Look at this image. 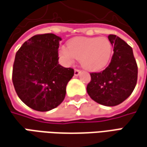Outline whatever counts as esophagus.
<instances>
[{"label": "esophagus", "instance_id": "esophagus-1", "mask_svg": "<svg viewBox=\"0 0 147 147\" xmlns=\"http://www.w3.org/2000/svg\"><path fill=\"white\" fill-rule=\"evenodd\" d=\"M80 72H81V71L80 69H75V71H74V75H75L76 76H77L80 75Z\"/></svg>", "mask_w": 147, "mask_h": 147}]
</instances>
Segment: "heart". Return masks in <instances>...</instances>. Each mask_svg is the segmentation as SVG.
Returning a JSON list of instances; mask_svg holds the SVG:
<instances>
[{"label": "heart", "instance_id": "1", "mask_svg": "<svg viewBox=\"0 0 147 147\" xmlns=\"http://www.w3.org/2000/svg\"><path fill=\"white\" fill-rule=\"evenodd\" d=\"M113 47L106 38L77 37L71 39L67 47H63L59 51L61 57L71 63L75 59H80L82 66L89 71L104 68L110 60Z\"/></svg>", "mask_w": 147, "mask_h": 147}]
</instances>
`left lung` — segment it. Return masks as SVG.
<instances>
[{
	"instance_id": "obj_1",
	"label": "left lung",
	"mask_w": 147,
	"mask_h": 147,
	"mask_svg": "<svg viewBox=\"0 0 147 147\" xmlns=\"http://www.w3.org/2000/svg\"><path fill=\"white\" fill-rule=\"evenodd\" d=\"M108 38L113 47L111 62L104 71L90 73L87 92L96 102L115 106L133 92L138 80V65L130 46L114 34H109Z\"/></svg>"
}]
</instances>
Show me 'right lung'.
<instances>
[{
  "label": "right lung",
  "mask_w": 147,
  "mask_h": 147,
  "mask_svg": "<svg viewBox=\"0 0 147 147\" xmlns=\"http://www.w3.org/2000/svg\"><path fill=\"white\" fill-rule=\"evenodd\" d=\"M61 38L54 34L33 36L15 55L13 84L21 100L36 111L46 112L65 98L66 86L74 70L59 63Z\"/></svg>",
  "instance_id": "1"
}]
</instances>
